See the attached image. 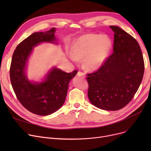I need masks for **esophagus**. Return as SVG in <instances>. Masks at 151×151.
Segmentation results:
<instances>
[{
	"label": "esophagus",
	"instance_id": "obj_1",
	"mask_svg": "<svg viewBox=\"0 0 151 151\" xmlns=\"http://www.w3.org/2000/svg\"><path fill=\"white\" fill-rule=\"evenodd\" d=\"M77 75H78V76H81V77H83V78L85 77V74H84V73L81 72V71H78Z\"/></svg>",
	"mask_w": 151,
	"mask_h": 151
}]
</instances>
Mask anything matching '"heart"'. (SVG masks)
I'll return each mask as SVG.
<instances>
[{
	"label": "heart",
	"mask_w": 151,
	"mask_h": 151,
	"mask_svg": "<svg viewBox=\"0 0 151 151\" xmlns=\"http://www.w3.org/2000/svg\"><path fill=\"white\" fill-rule=\"evenodd\" d=\"M111 47L107 36L86 34L79 38L73 46L71 59L74 61L84 58L85 67L89 70L99 68L105 61Z\"/></svg>",
	"instance_id": "obj_1"
}]
</instances>
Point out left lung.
I'll use <instances>...</instances> for the list:
<instances>
[{"label":"left lung","mask_w":151,"mask_h":151,"mask_svg":"<svg viewBox=\"0 0 151 151\" xmlns=\"http://www.w3.org/2000/svg\"><path fill=\"white\" fill-rule=\"evenodd\" d=\"M113 52L93 73L88 74V97L96 107L121 109L132 100L142 81L145 63L138 42L115 26Z\"/></svg>","instance_id":"obj_1"}]
</instances>
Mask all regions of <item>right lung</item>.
<instances>
[{
    "label": "right lung",
    "instance_id": "right-lung-1",
    "mask_svg": "<svg viewBox=\"0 0 151 151\" xmlns=\"http://www.w3.org/2000/svg\"><path fill=\"white\" fill-rule=\"evenodd\" d=\"M55 29L45 32H35L24 40L16 47L10 68L12 88L21 105L30 112L40 116H47L58 110L67 96L70 81L78 73L74 70L66 73L53 68L41 83L30 82L25 70L27 60L34 47L43 42L58 43Z\"/></svg>",
    "mask_w": 151,
    "mask_h": 151
}]
</instances>
